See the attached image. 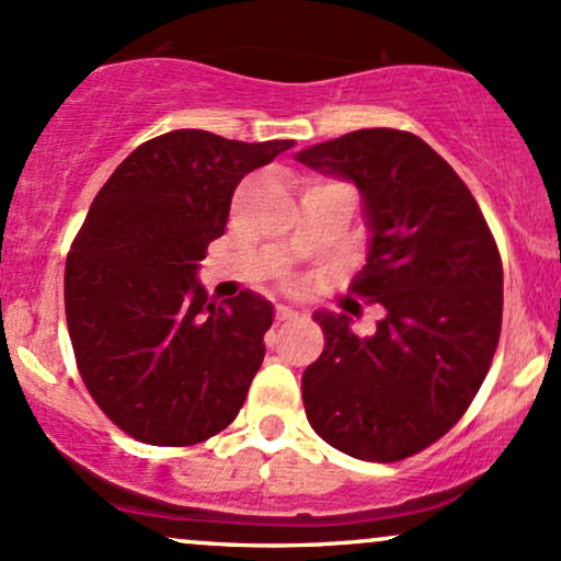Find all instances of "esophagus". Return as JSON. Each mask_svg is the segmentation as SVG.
Wrapping results in <instances>:
<instances>
[{
    "label": "esophagus",
    "instance_id": "34e87169",
    "mask_svg": "<svg viewBox=\"0 0 561 561\" xmlns=\"http://www.w3.org/2000/svg\"><path fill=\"white\" fill-rule=\"evenodd\" d=\"M293 319H298V311H295L293 306L279 302V306H276V321H293Z\"/></svg>",
    "mask_w": 561,
    "mask_h": 561
}]
</instances>
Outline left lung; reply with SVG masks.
<instances>
[{
  "label": "left lung",
  "instance_id": "obj_1",
  "mask_svg": "<svg viewBox=\"0 0 561 561\" xmlns=\"http://www.w3.org/2000/svg\"><path fill=\"white\" fill-rule=\"evenodd\" d=\"M295 158L362 192L369 255L353 293L385 308L369 337L345 313H313L327 343L302 371L306 416L347 456L401 461L461 420L491 369L499 248L459 173L416 134L358 128Z\"/></svg>",
  "mask_w": 561,
  "mask_h": 561
}]
</instances>
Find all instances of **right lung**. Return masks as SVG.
I'll use <instances>...</instances> for the list:
<instances>
[{"instance_id": "1", "label": "right lung", "mask_w": 561, "mask_h": 561, "mask_svg": "<svg viewBox=\"0 0 561 561\" xmlns=\"http://www.w3.org/2000/svg\"><path fill=\"white\" fill-rule=\"evenodd\" d=\"M293 145L179 128L139 145L96 192L66 261V319L83 385L126 435L195 446L240 414L272 302L250 289L208 302L197 268L244 173Z\"/></svg>"}]
</instances>
